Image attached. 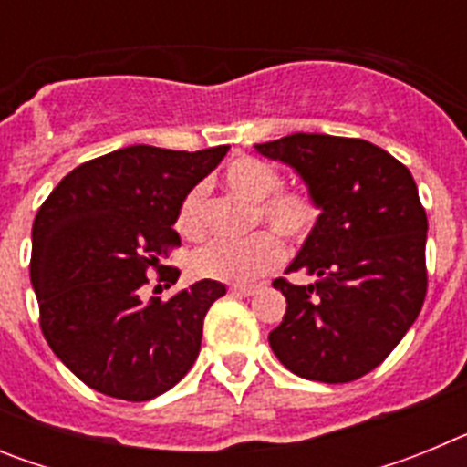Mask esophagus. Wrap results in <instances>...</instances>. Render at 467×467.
Returning <instances> with one entry per match:
<instances>
[{"mask_svg": "<svg viewBox=\"0 0 467 467\" xmlns=\"http://www.w3.org/2000/svg\"><path fill=\"white\" fill-rule=\"evenodd\" d=\"M229 292L236 296H250L257 292V285H231Z\"/></svg>", "mask_w": 467, "mask_h": 467, "instance_id": "1", "label": "esophagus"}]
</instances>
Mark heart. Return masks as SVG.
I'll return each instance as SVG.
<instances>
[{
  "label": "heart",
  "instance_id": "1",
  "mask_svg": "<svg viewBox=\"0 0 467 467\" xmlns=\"http://www.w3.org/2000/svg\"><path fill=\"white\" fill-rule=\"evenodd\" d=\"M222 187L254 203L253 224H269L290 245L306 243L320 220L316 193L308 187H283L280 172L257 156L243 154L229 161L222 171ZM175 229L184 238L203 236L205 192L201 184L189 189L177 205ZM275 234L262 229L243 241L205 243L189 257V271L196 278L250 283L283 259V243Z\"/></svg>",
  "mask_w": 467,
  "mask_h": 467
}]
</instances>
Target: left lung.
<instances>
[{
    "mask_svg": "<svg viewBox=\"0 0 467 467\" xmlns=\"http://www.w3.org/2000/svg\"><path fill=\"white\" fill-rule=\"evenodd\" d=\"M257 151L295 168L323 210L287 269L316 283L274 280L287 311L271 348L301 379L356 381L390 356L426 299L428 217L414 177L358 138L295 133Z\"/></svg>",
    "mask_w": 467,
    "mask_h": 467,
    "instance_id": "left-lung-1",
    "label": "left lung"
}]
</instances>
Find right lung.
Returning <instances> with one entry per match:
<instances>
[{
	"label": "right lung",
	"instance_id": "1",
	"mask_svg": "<svg viewBox=\"0 0 467 467\" xmlns=\"http://www.w3.org/2000/svg\"><path fill=\"white\" fill-rule=\"evenodd\" d=\"M226 151L123 147L74 168L41 203L30 259L41 332L98 393L144 402L196 362L205 313L224 285L198 280L168 301H142V287L150 271L175 285L180 269L161 259L180 247L177 205Z\"/></svg>",
	"mask_w": 467,
	"mask_h": 467
}]
</instances>
